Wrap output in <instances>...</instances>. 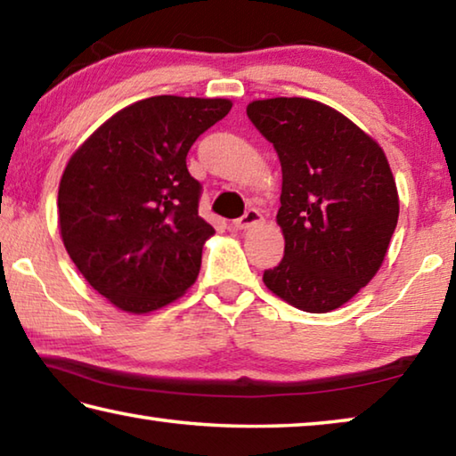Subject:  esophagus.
I'll return each instance as SVG.
<instances>
[{
    "mask_svg": "<svg viewBox=\"0 0 456 456\" xmlns=\"http://www.w3.org/2000/svg\"><path fill=\"white\" fill-rule=\"evenodd\" d=\"M257 223H261V213L257 209H247L241 217L233 221L235 229H249V227H256Z\"/></svg>",
    "mask_w": 456,
    "mask_h": 456,
    "instance_id": "esophagus-1",
    "label": "esophagus"
}]
</instances>
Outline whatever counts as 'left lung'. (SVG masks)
I'll return each mask as SVG.
<instances>
[{
	"label": "left lung",
	"instance_id": "left-lung-1",
	"mask_svg": "<svg viewBox=\"0 0 456 456\" xmlns=\"http://www.w3.org/2000/svg\"><path fill=\"white\" fill-rule=\"evenodd\" d=\"M247 117L273 144L283 175V259L264 281L297 310H336L376 275L396 229L398 191L386 154L315 100H256Z\"/></svg>",
	"mask_w": 456,
	"mask_h": 456
}]
</instances>
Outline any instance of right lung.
Returning a JSON list of instances; mask_svg holds the SVG:
<instances>
[{
  "label": "right lung",
  "mask_w": 456,
  "mask_h": 456,
  "mask_svg": "<svg viewBox=\"0 0 456 456\" xmlns=\"http://www.w3.org/2000/svg\"><path fill=\"white\" fill-rule=\"evenodd\" d=\"M229 110L225 98L138 100L72 154L58 191L61 241L120 310L149 314L195 283L215 229L199 217L203 187L187 154Z\"/></svg>",
  "instance_id": "add662e5"
}]
</instances>
